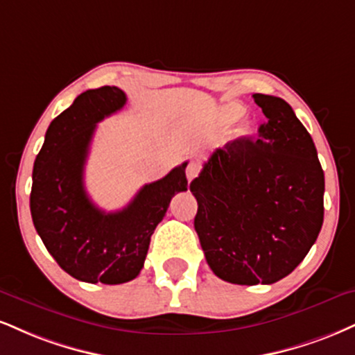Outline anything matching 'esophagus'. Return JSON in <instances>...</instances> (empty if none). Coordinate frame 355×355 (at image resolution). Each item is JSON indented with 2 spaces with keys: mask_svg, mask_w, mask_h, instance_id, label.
Listing matches in <instances>:
<instances>
[{
  "mask_svg": "<svg viewBox=\"0 0 355 355\" xmlns=\"http://www.w3.org/2000/svg\"><path fill=\"white\" fill-rule=\"evenodd\" d=\"M200 168H202V166H200V162H190L189 166H187V178H189V182L195 180V178L198 177Z\"/></svg>",
  "mask_w": 355,
  "mask_h": 355,
  "instance_id": "34e87169",
  "label": "esophagus"
}]
</instances>
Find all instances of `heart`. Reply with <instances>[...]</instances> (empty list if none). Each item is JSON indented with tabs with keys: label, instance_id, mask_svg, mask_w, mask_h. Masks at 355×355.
I'll return each instance as SVG.
<instances>
[{
	"label": "heart",
	"instance_id": "1",
	"mask_svg": "<svg viewBox=\"0 0 355 355\" xmlns=\"http://www.w3.org/2000/svg\"><path fill=\"white\" fill-rule=\"evenodd\" d=\"M241 112L243 109L238 104H226L225 107L220 110V121L223 123H230L236 121V119L241 115ZM248 130H250V122L245 121L243 122V125L240 127V135L248 134Z\"/></svg>",
	"mask_w": 355,
	"mask_h": 355
}]
</instances>
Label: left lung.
Masks as SVG:
<instances>
[{
  "instance_id": "left-lung-1",
  "label": "left lung",
  "mask_w": 355,
  "mask_h": 355,
  "mask_svg": "<svg viewBox=\"0 0 355 355\" xmlns=\"http://www.w3.org/2000/svg\"><path fill=\"white\" fill-rule=\"evenodd\" d=\"M258 139L228 142L190 183L208 266L233 284H272L300 264L324 220V172L309 132L281 97L253 94Z\"/></svg>"
}]
</instances>
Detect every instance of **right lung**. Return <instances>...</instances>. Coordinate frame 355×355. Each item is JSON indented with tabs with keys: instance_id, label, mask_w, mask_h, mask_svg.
<instances>
[{
	"instance_id": "right-lung-1",
	"label": "right lung",
	"mask_w": 355,
	"mask_h": 355,
	"mask_svg": "<svg viewBox=\"0 0 355 355\" xmlns=\"http://www.w3.org/2000/svg\"><path fill=\"white\" fill-rule=\"evenodd\" d=\"M127 97L115 85L89 89L51 122L33 168L29 207L46 250L67 275L84 283L122 284L139 276L150 236L170 200L185 191L189 162L147 183L125 208L104 211L84 187L96 123L121 110Z\"/></svg>"
}]
</instances>
